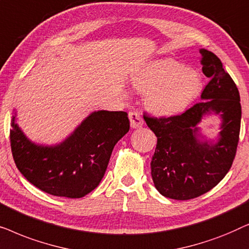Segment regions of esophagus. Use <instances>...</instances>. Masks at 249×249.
<instances>
[{"mask_svg":"<svg viewBox=\"0 0 249 249\" xmlns=\"http://www.w3.org/2000/svg\"><path fill=\"white\" fill-rule=\"evenodd\" d=\"M129 120H130V124L132 128H139L144 124V120H142V115L136 111L129 112Z\"/></svg>","mask_w":249,"mask_h":249,"instance_id":"obj_1","label":"esophagus"}]
</instances>
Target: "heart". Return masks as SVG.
I'll return each mask as SVG.
<instances>
[{"label": "heart", "instance_id": "1", "mask_svg": "<svg viewBox=\"0 0 249 249\" xmlns=\"http://www.w3.org/2000/svg\"><path fill=\"white\" fill-rule=\"evenodd\" d=\"M131 85L145 93L153 113L172 115L186 110L198 96L202 79L195 71L171 59L154 61L132 74Z\"/></svg>", "mask_w": 249, "mask_h": 249}]
</instances>
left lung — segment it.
<instances>
[{"instance_id": "obj_1", "label": "left lung", "mask_w": 249, "mask_h": 249, "mask_svg": "<svg viewBox=\"0 0 249 249\" xmlns=\"http://www.w3.org/2000/svg\"><path fill=\"white\" fill-rule=\"evenodd\" d=\"M203 73L210 78L202 100L181 114L144 120L158 138L152 158L155 188L168 198L187 200L210 192L229 171L239 142L241 105L238 88L215 54L199 50ZM210 110L221 114L223 131L216 144L196 138V124Z\"/></svg>"}]
</instances>
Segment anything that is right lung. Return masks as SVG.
Returning <instances> with one entry per match:
<instances>
[{
    "label": "right lung",
    "instance_id": "right-lung-1",
    "mask_svg": "<svg viewBox=\"0 0 249 249\" xmlns=\"http://www.w3.org/2000/svg\"><path fill=\"white\" fill-rule=\"evenodd\" d=\"M10 142L17 168L30 183L54 196L80 198L100 185L114 145L129 131L128 113H91L62 144L30 142L11 121Z\"/></svg>",
    "mask_w": 249,
    "mask_h": 249
}]
</instances>
